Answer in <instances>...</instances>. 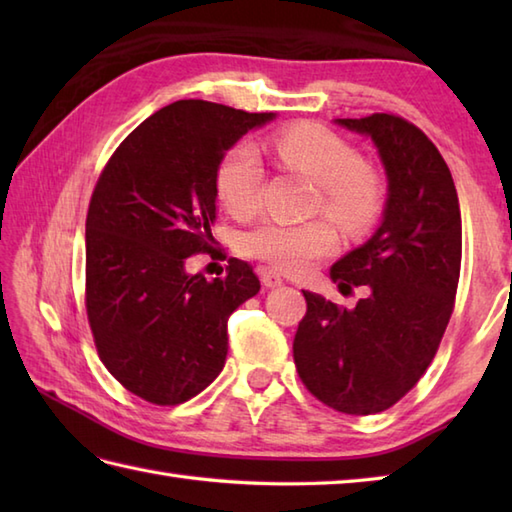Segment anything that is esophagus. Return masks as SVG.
<instances>
[{"label":"esophagus","instance_id":"obj_1","mask_svg":"<svg viewBox=\"0 0 512 512\" xmlns=\"http://www.w3.org/2000/svg\"><path fill=\"white\" fill-rule=\"evenodd\" d=\"M262 284H264L266 288H279L281 284H284V279H281L279 273H275V270L266 268L264 273H262Z\"/></svg>","mask_w":512,"mask_h":512}]
</instances>
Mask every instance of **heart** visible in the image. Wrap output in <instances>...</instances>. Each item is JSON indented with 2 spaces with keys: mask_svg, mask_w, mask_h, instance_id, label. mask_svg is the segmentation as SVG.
<instances>
[{
  "mask_svg": "<svg viewBox=\"0 0 512 512\" xmlns=\"http://www.w3.org/2000/svg\"><path fill=\"white\" fill-rule=\"evenodd\" d=\"M275 154L321 189L317 209L347 235H361L374 224L383 191L365 158L347 140L319 125L290 127L275 138ZM217 198L235 217H250L262 206L264 165L257 149L239 143L228 149L215 173ZM239 250L286 273H306L319 259L336 253L339 235L325 220L286 224L266 220L239 235Z\"/></svg>",
  "mask_w": 512,
  "mask_h": 512,
  "instance_id": "heart-1",
  "label": "heart"
}]
</instances>
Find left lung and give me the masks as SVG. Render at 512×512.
<instances>
[{
    "label": "left lung",
    "instance_id": "1",
    "mask_svg": "<svg viewBox=\"0 0 512 512\" xmlns=\"http://www.w3.org/2000/svg\"><path fill=\"white\" fill-rule=\"evenodd\" d=\"M336 123L374 140L387 204L378 231L330 268L341 292L365 286L367 297L347 310L303 290L292 356L314 398L369 416L396 405L438 352L460 281L462 217L447 162L422 129L396 114Z\"/></svg>",
    "mask_w": 512,
    "mask_h": 512
}]
</instances>
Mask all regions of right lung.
<instances>
[{"label": "right lung", "instance_id": "add662e5", "mask_svg": "<svg viewBox=\"0 0 512 512\" xmlns=\"http://www.w3.org/2000/svg\"><path fill=\"white\" fill-rule=\"evenodd\" d=\"M275 114L176 101L151 114L107 160L85 220V310L96 352L151 405L198 396L222 372L233 310L259 292L253 266L189 275L213 248L215 173L248 129Z\"/></svg>", "mask_w": 512, "mask_h": 512}]
</instances>
